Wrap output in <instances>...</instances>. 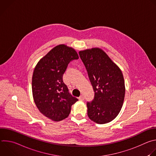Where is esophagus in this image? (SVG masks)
Returning a JSON list of instances; mask_svg holds the SVG:
<instances>
[{"label":"esophagus","mask_w":156,"mask_h":156,"mask_svg":"<svg viewBox=\"0 0 156 156\" xmlns=\"http://www.w3.org/2000/svg\"><path fill=\"white\" fill-rule=\"evenodd\" d=\"M78 99H79V100L81 101H83L84 100V96H83V95L80 96L78 98Z\"/></svg>","instance_id":"1"}]
</instances>
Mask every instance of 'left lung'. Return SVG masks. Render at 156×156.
I'll return each mask as SVG.
<instances>
[{
	"instance_id": "left-lung-1",
	"label": "left lung",
	"mask_w": 156,
	"mask_h": 156,
	"mask_svg": "<svg viewBox=\"0 0 156 156\" xmlns=\"http://www.w3.org/2000/svg\"><path fill=\"white\" fill-rule=\"evenodd\" d=\"M79 55L94 91V99L87 102L89 118L99 124L112 121L121 110L125 98L121 70L101 49L81 51Z\"/></svg>"
}]
</instances>
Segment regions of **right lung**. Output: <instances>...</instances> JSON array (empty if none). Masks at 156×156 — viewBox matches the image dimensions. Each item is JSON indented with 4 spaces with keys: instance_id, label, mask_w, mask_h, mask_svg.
<instances>
[{
    "instance_id": "add662e5",
    "label": "right lung",
    "mask_w": 156,
    "mask_h": 156,
    "mask_svg": "<svg viewBox=\"0 0 156 156\" xmlns=\"http://www.w3.org/2000/svg\"><path fill=\"white\" fill-rule=\"evenodd\" d=\"M72 48L60 44L51 50L36 65L32 78L34 101L44 116L61 121L69 115L72 105L78 99L72 96L63 81L69 63L78 59Z\"/></svg>"
}]
</instances>
